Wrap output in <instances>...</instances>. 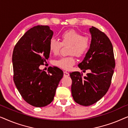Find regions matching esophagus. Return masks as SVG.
I'll return each instance as SVG.
<instances>
[{"label": "esophagus", "instance_id": "obj_1", "mask_svg": "<svg viewBox=\"0 0 128 128\" xmlns=\"http://www.w3.org/2000/svg\"><path fill=\"white\" fill-rule=\"evenodd\" d=\"M64 76H65V77H68V76H69V73H68V72H64Z\"/></svg>", "mask_w": 128, "mask_h": 128}]
</instances>
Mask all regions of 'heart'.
I'll return each instance as SVG.
<instances>
[{
  "instance_id": "obj_1",
  "label": "heart",
  "mask_w": 128,
  "mask_h": 128,
  "mask_svg": "<svg viewBox=\"0 0 128 128\" xmlns=\"http://www.w3.org/2000/svg\"><path fill=\"white\" fill-rule=\"evenodd\" d=\"M61 42L56 39L52 38L49 43V48L54 55H58L63 45H69V54H73L68 57H62L54 60L55 65L61 69L68 70L76 64L74 55L82 57L87 53L90 46V41L87 36H83L81 33L74 30L70 29L64 31L60 34Z\"/></svg>"
}]
</instances>
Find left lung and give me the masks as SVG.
Segmentation results:
<instances>
[{
    "mask_svg": "<svg viewBox=\"0 0 128 128\" xmlns=\"http://www.w3.org/2000/svg\"><path fill=\"white\" fill-rule=\"evenodd\" d=\"M90 49L78 66L83 72L90 70V72L86 76L78 72L70 73L73 100L83 106L97 102L106 93L115 66L113 46L108 36L94 27L90 28Z\"/></svg>",
    "mask_w": 128,
    "mask_h": 128,
    "instance_id": "obj_1",
    "label": "left lung"
}]
</instances>
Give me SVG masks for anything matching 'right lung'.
Returning <instances> with one entry per match:
<instances>
[{"mask_svg": "<svg viewBox=\"0 0 128 128\" xmlns=\"http://www.w3.org/2000/svg\"><path fill=\"white\" fill-rule=\"evenodd\" d=\"M53 31L48 26H36L28 30L14 48L13 80L24 100L36 107L48 106L64 76L62 70L50 67L48 73L40 69L50 57L49 43Z\"/></svg>", "mask_w": 128, "mask_h": 128, "instance_id": "obj_1", "label": "right lung"}]
</instances>
